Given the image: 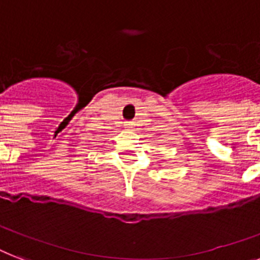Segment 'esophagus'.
<instances>
[{"mask_svg": "<svg viewBox=\"0 0 260 260\" xmlns=\"http://www.w3.org/2000/svg\"><path fill=\"white\" fill-rule=\"evenodd\" d=\"M134 125H135L134 121H125V124H124V128H132Z\"/></svg>", "mask_w": 260, "mask_h": 260, "instance_id": "34e87169", "label": "esophagus"}]
</instances>
